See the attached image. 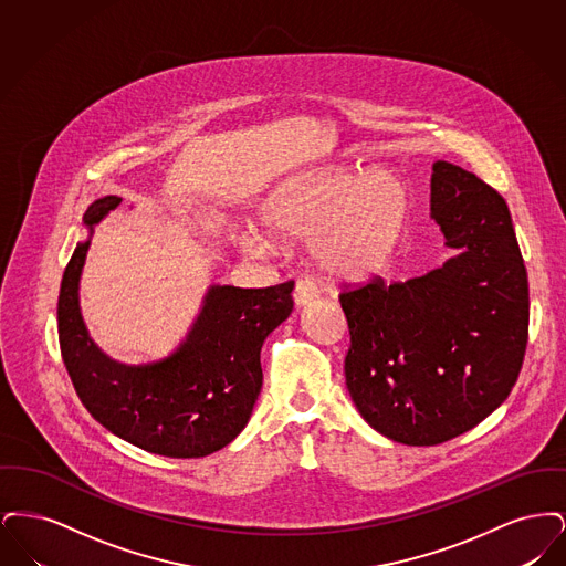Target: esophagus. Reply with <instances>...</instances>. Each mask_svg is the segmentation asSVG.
I'll list each match as a JSON object with an SVG mask.
<instances>
[{"label":"esophagus","instance_id":"obj_1","mask_svg":"<svg viewBox=\"0 0 566 566\" xmlns=\"http://www.w3.org/2000/svg\"><path fill=\"white\" fill-rule=\"evenodd\" d=\"M293 298H295L296 310H303V307H307V305L314 303L316 291H314V286H310L307 282H298L295 293H293Z\"/></svg>","mask_w":566,"mask_h":566}]
</instances>
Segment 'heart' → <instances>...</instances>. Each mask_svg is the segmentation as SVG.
<instances>
[{"label":"heart","instance_id":"obj_1","mask_svg":"<svg viewBox=\"0 0 566 566\" xmlns=\"http://www.w3.org/2000/svg\"><path fill=\"white\" fill-rule=\"evenodd\" d=\"M265 233L242 229L248 254L277 242H307L324 275L337 284H367L392 268L409 227V195L388 171L323 167L270 190L259 208Z\"/></svg>","mask_w":566,"mask_h":566}]
</instances>
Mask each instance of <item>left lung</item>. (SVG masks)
I'll use <instances>...</instances> for the list:
<instances>
[{
    "instance_id": "obj_1",
    "label": "left lung",
    "mask_w": 566,
    "mask_h": 566,
    "mask_svg": "<svg viewBox=\"0 0 566 566\" xmlns=\"http://www.w3.org/2000/svg\"><path fill=\"white\" fill-rule=\"evenodd\" d=\"M431 216L452 259L407 282L376 277L339 295L352 401L369 427L405 446L478 427L510 397L528 342V275L505 199L437 161Z\"/></svg>"
}]
</instances>
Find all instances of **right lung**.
<instances>
[{"instance_id": "add662e5", "label": "right lung", "mask_w": 566, "mask_h": 566, "mask_svg": "<svg viewBox=\"0 0 566 566\" xmlns=\"http://www.w3.org/2000/svg\"><path fill=\"white\" fill-rule=\"evenodd\" d=\"M123 199H97L84 214L59 291V346L76 395L112 434L150 454L208 457L248 424L263 386L261 348L293 312L295 282L270 289L210 286L187 339L161 360L125 365L99 350L82 321L81 273L93 227Z\"/></svg>"}]
</instances>
